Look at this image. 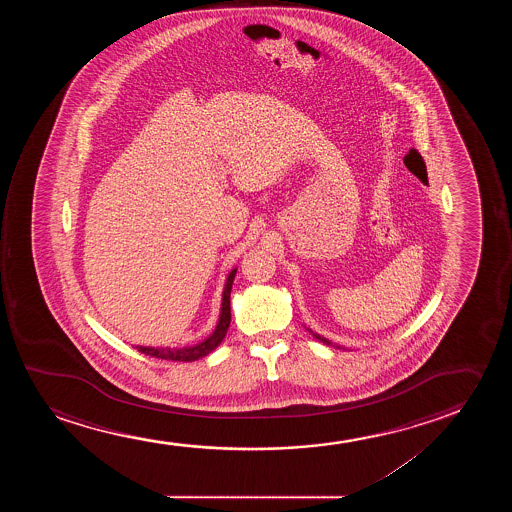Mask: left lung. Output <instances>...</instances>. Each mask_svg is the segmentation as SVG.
<instances>
[{
	"mask_svg": "<svg viewBox=\"0 0 512 512\" xmlns=\"http://www.w3.org/2000/svg\"><path fill=\"white\" fill-rule=\"evenodd\" d=\"M309 332H311V330H309ZM313 336H315L316 339H318V341H322L323 344H327V346H332V343H330L329 339H325V337L318 336V334H315V332H313ZM337 348H341V346H337Z\"/></svg>",
	"mask_w": 512,
	"mask_h": 512,
	"instance_id": "1",
	"label": "left lung"
}]
</instances>
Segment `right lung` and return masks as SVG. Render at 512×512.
I'll return each instance as SVG.
<instances>
[{"mask_svg": "<svg viewBox=\"0 0 512 512\" xmlns=\"http://www.w3.org/2000/svg\"><path fill=\"white\" fill-rule=\"evenodd\" d=\"M236 271L238 269L234 267L227 276V280H225L220 316H218L217 327L211 332L210 337H206L201 343L194 344V346H185V348H159V346H134V348L141 351V353H145V355H150V357L175 360V362H194V360L210 355L211 351L215 350L218 344L224 341L227 329L231 325V290Z\"/></svg>", "mask_w": 512, "mask_h": 512, "instance_id": "add662e5", "label": "right lung"}]
</instances>
